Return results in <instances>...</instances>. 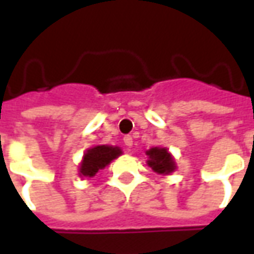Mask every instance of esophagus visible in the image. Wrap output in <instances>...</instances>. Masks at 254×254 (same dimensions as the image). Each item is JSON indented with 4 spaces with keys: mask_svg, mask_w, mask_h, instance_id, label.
<instances>
[{
    "mask_svg": "<svg viewBox=\"0 0 254 254\" xmlns=\"http://www.w3.org/2000/svg\"><path fill=\"white\" fill-rule=\"evenodd\" d=\"M124 143H125V145H127V148H130L133 145V138L130 137V136H125V137H124Z\"/></svg>",
    "mask_w": 254,
    "mask_h": 254,
    "instance_id": "1",
    "label": "esophagus"
}]
</instances>
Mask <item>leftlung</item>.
<instances>
[{
  "label": "left lung",
  "instance_id": "left-lung-1",
  "mask_svg": "<svg viewBox=\"0 0 254 254\" xmlns=\"http://www.w3.org/2000/svg\"><path fill=\"white\" fill-rule=\"evenodd\" d=\"M145 154L148 155V166L158 174H170L176 170V162L173 159L171 154L167 151V148H155L148 149Z\"/></svg>",
  "mask_w": 254,
  "mask_h": 254
}]
</instances>
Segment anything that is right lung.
<instances>
[{
  "label": "right lung",
  "instance_id": "add662e5",
  "mask_svg": "<svg viewBox=\"0 0 254 254\" xmlns=\"http://www.w3.org/2000/svg\"><path fill=\"white\" fill-rule=\"evenodd\" d=\"M121 154V148L113 145H96L87 149L80 163V176L94 177L98 171L110 165L111 160L118 158Z\"/></svg>",
  "mask_w": 254,
  "mask_h": 254
}]
</instances>
